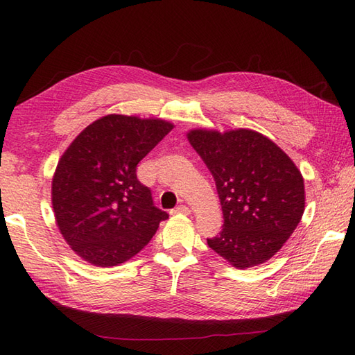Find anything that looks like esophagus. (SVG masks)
I'll use <instances>...</instances> for the list:
<instances>
[{"label": "esophagus", "mask_w": 355, "mask_h": 355, "mask_svg": "<svg viewBox=\"0 0 355 355\" xmlns=\"http://www.w3.org/2000/svg\"><path fill=\"white\" fill-rule=\"evenodd\" d=\"M173 212H175V214H183V215H189L191 214V209L187 207V206H184V205H182V206H178L175 210H173Z\"/></svg>", "instance_id": "esophagus-1"}]
</instances>
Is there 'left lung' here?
Returning <instances> with one entry per match:
<instances>
[{
	"label": "left lung",
	"instance_id": "obj_1",
	"mask_svg": "<svg viewBox=\"0 0 355 355\" xmlns=\"http://www.w3.org/2000/svg\"><path fill=\"white\" fill-rule=\"evenodd\" d=\"M187 140L214 175L224 224L209 247L232 267L250 268L281 250L305 210L302 173L253 130H192Z\"/></svg>",
	"mask_w": 355,
	"mask_h": 355
}]
</instances>
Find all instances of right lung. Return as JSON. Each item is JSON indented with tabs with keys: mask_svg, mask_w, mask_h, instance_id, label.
Returning a JSON list of instances; mask_svg holds the SVG:
<instances>
[{
	"mask_svg": "<svg viewBox=\"0 0 355 355\" xmlns=\"http://www.w3.org/2000/svg\"><path fill=\"white\" fill-rule=\"evenodd\" d=\"M173 125L163 119L108 114L88 125L59 158L51 205L71 250L96 267L137 254L169 215L154 206L137 164Z\"/></svg>",
	"mask_w": 355,
	"mask_h": 355,
	"instance_id": "add662e5",
	"label": "right lung"
}]
</instances>
